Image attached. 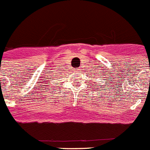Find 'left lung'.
I'll return each instance as SVG.
<instances>
[{
    "instance_id": "left-lung-1",
    "label": "left lung",
    "mask_w": 150,
    "mask_h": 150,
    "mask_svg": "<svg viewBox=\"0 0 150 150\" xmlns=\"http://www.w3.org/2000/svg\"><path fill=\"white\" fill-rule=\"evenodd\" d=\"M94 74H95L94 72ZM98 74H101V73H100V72H99ZM96 74H95V75H94V76H93V77H91L92 79H94V80H98V75H96ZM103 74H104V73H103ZM99 76H100V78L102 79L103 81H105V83H104V84H103V87H105L104 88L105 89V87H106V86H107V84H108L107 81H106V80H107V79H106V77H107V76H105V77H103L102 75H99ZM100 82L103 83V81H100ZM109 82H110V81H109ZM94 83H95V82H94ZM98 87H100V85H99V84H98ZM98 89H99V88H98ZM100 91H102V90H100Z\"/></svg>"
}]
</instances>
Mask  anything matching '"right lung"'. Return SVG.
Masks as SVG:
<instances>
[{
  "label": "right lung",
  "mask_w": 150,
  "mask_h": 150,
  "mask_svg": "<svg viewBox=\"0 0 150 150\" xmlns=\"http://www.w3.org/2000/svg\"><path fill=\"white\" fill-rule=\"evenodd\" d=\"M57 84H59V83H57Z\"/></svg>",
  "instance_id": "right-lung-1"
}]
</instances>
